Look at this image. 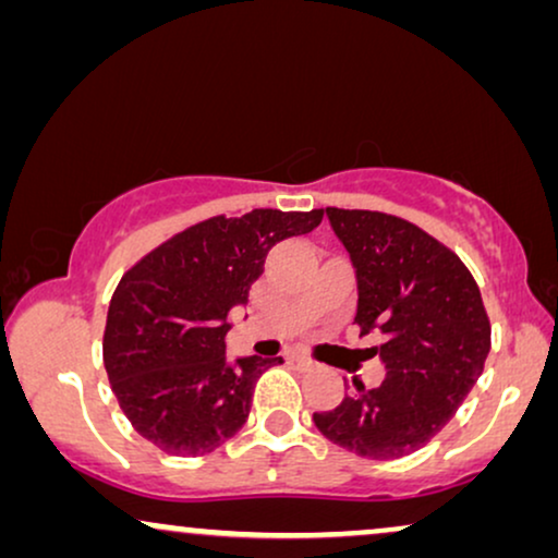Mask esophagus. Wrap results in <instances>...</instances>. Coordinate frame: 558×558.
Instances as JSON below:
<instances>
[{
  "label": "esophagus",
  "mask_w": 558,
  "mask_h": 558,
  "mask_svg": "<svg viewBox=\"0 0 558 558\" xmlns=\"http://www.w3.org/2000/svg\"><path fill=\"white\" fill-rule=\"evenodd\" d=\"M289 361H292L296 368H302V371H310V368H315V363L310 361V357H302V355H292L289 357Z\"/></svg>",
  "instance_id": "obj_1"
}]
</instances>
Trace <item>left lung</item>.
Wrapping results in <instances>:
<instances>
[{
	"label": "left lung",
	"mask_w": 558,
	"mask_h": 558,
	"mask_svg": "<svg viewBox=\"0 0 558 558\" xmlns=\"http://www.w3.org/2000/svg\"><path fill=\"white\" fill-rule=\"evenodd\" d=\"M355 269L361 335H378L376 388L357 384L315 426L332 445L368 460H399L445 429L490 353L483 296L447 246L409 220L325 208Z\"/></svg>",
	"instance_id": "left-lung-1"
}]
</instances>
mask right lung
Instances as JSON below:
<instances>
[{"mask_svg":"<svg viewBox=\"0 0 558 558\" xmlns=\"http://www.w3.org/2000/svg\"><path fill=\"white\" fill-rule=\"evenodd\" d=\"M323 210L210 218L121 277L104 332L119 407L144 439L178 457L208 454L246 424L254 386L281 357L226 355L228 315L246 307L277 243L315 231Z\"/></svg>","mask_w":558,"mask_h":558,"instance_id":"obj_1","label":"right lung"}]
</instances>
